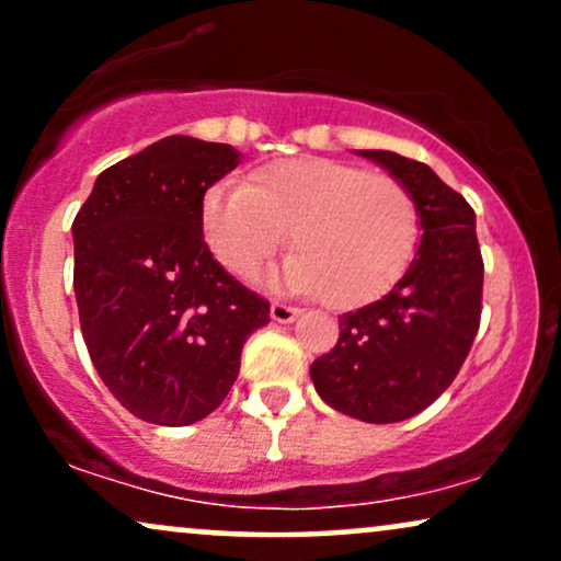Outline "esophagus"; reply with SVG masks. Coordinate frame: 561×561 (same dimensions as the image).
<instances>
[{
	"instance_id": "34e87169",
	"label": "esophagus",
	"mask_w": 561,
	"mask_h": 561,
	"mask_svg": "<svg viewBox=\"0 0 561 561\" xmlns=\"http://www.w3.org/2000/svg\"><path fill=\"white\" fill-rule=\"evenodd\" d=\"M300 317V308L287 306V302H272V319L276 324H293Z\"/></svg>"
}]
</instances>
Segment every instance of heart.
<instances>
[{
    "instance_id": "obj_1",
    "label": "heart",
    "mask_w": 561,
    "mask_h": 561,
    "mask_svg": "<svg viewBox=\"0 0 561 561\" xmlns=\"http://www.w3.org/2000/svg\"><path fill=\"white\" fill-rule=\"evenodd\" d=\"M214 259L253 279L289 242L298 253L272 276L287 293H324L332 308H362L388 295L414 259L420 208L390 173L327 158H285L218 182L199 203Z\"/></svg>"
}]
</instances>
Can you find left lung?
Segmentation results:
<instances>
[{
    "mask_svg": "<svg viewBox=\"0 0 561 561\" xmlns=\"http://www.w3.org/2000/svg\"><path fill=\"white\" fill-rule=\"evenodd\" d=\"M405 184L420 208L422 242L403 279L340 317L337 345L311 364L321 401L353 420L403 422L454 382L482 313V255L474 210L420 163L388 150H358Z\"/></svg>",
    "mask_w": 561,
    "mask_h": 561,
    "instance_id": "8db88e82",
    "label": "left lung"
}]
</instances>
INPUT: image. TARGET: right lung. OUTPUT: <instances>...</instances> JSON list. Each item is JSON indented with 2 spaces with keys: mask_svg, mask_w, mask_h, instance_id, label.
<instances>
[{
  "mask_svg": "<svg viewBox=\"0 0 561 561\" xmlns=\"http://www.w3.org/2000/svg\"><path fill=\"white\" fill-rule=\"evenodd\" d=\"M240 165L221 141L165 137L96 176L73 221V289L96 375L139 420L182 427L221 405L268 300L224 272L199 203Z\"/></svg>",
  "mask_w": 561,
  "mask_h": 561,
  "instance_id": "1",
  "label": "right lung"
}]
</instances>
